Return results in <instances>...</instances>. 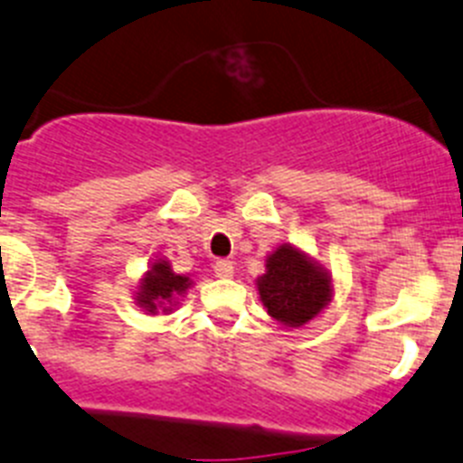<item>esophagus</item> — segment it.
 I'll use <instances>...</instances> for the list:
<instances>
[{"instance_id":"1","label":"esophagus","mask_w":463,"mask_h":463,"mask_svg":"<svg viewBox=\"0 0 463 463\" xmlns=\"http://www.w3.org/2000/svg\"><path fill=\"white\" fill-rule=\"evenodd\" d=\"M232 272H235V268H232V260H226V258H222V260L214 262V274L219 279H231Z\"/></svg>"}]
</instances>
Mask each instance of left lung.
I'll return each mask as SVG.
<instances>
[{
  "instance_id": "1",
  "label": "left lung",
  "mask_w": 463,
  "mask_h": 463,
  "mask_svg": "<svg viewBox=\"0 0 463 463\" xmlns=\"http://www.w3.org/2000/svg\"><path fill=\"white\" fill-rule=\"evenodd\" d=\"M256 286L262 307L286 327L307 325L332 299L330 272L293 244H281L269 253Z\"/></svg>"
}]
</instances>
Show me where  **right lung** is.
<instances>
[{
	"mask_svg": "<svg viewBox=\"0 0 463 463\" xmlns=\"http://www.w3.org/2000/svg\"><path fill=\"white\" fill-rule=\"evenodd\" d=\"M194 286L186 274H175L170 262L165 258H156V262H152V268L145 272V277L140 279L138 293H136V302L138 307H143L147 314H170V311L177 307V299L186 293V290Z\"/></svg>",
	"mask_w": 463,
	"mask_h": 463,
	"instance_id": "add662e5",
	"label": "right lung"
}]
</instances>
